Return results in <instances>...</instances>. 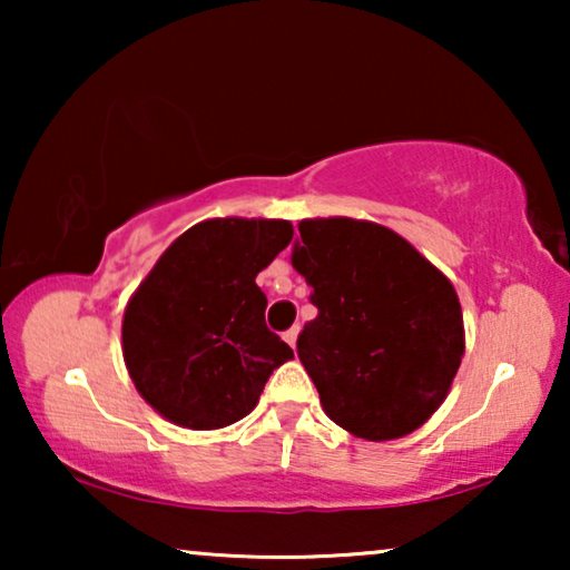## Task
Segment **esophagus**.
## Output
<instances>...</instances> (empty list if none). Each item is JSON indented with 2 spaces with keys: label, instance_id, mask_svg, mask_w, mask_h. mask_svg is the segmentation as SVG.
Returning <instances> with one entry per match:
<instances>
[{
  "label": "esophagus",
  "instance_id": "esophagus-1",
  "mask_svg": "<svg viewBox=\"0 0 570 570\" xmlns=\"http://www.w3.org/2000/svg\"><path fill=\"white\" fill-rule=\"evenodd\" d=\"M298 334H301V330H298V326H293V330H287V332L283 334V337H285V342H287V345H291V347H295V342H298Z\"/></svg>",
  "mask_w": 570,
  "mask_h": 570
}]
</instances>
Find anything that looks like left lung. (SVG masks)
Masks as SVG:
<instances>
[{
  "label": "left lung",
  "mask_w": 570,
  "mask_h": 570,
  "mask_svg": "<svg viewBox=\"0 0 570 570\" xmlns=\"http://www.w3.org/2000/svg\"><path fill=\"white\" fill-rule=\"evenodd\" d=\"M298 230L291 262L318 308L298 357L324 412L355 439L410 435L446 400L464 357L454 285L386 225L311 217Z\"/></svg>",
  "instance_id": "left-lung-1"
}]
</instances>
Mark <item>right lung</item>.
<instances>
[{
    "label": "right lung",
    "instance_id": "1",
    "mask_svg": "<svg viewBox=\"0 0 570 570\" xmlns=\"http://www.w3.org/2000/svg\"><path fill=\"white\" fill-rule=\"evenodd\" d=\"M293 225L213 217L170 244L124 308L121 353L137 392L168 423L217 431L256 407L293 350L264 324L256 275Z\"/></svg>",
    "mask_w": 570,
    "mask_h": 570
}]
</instances>
